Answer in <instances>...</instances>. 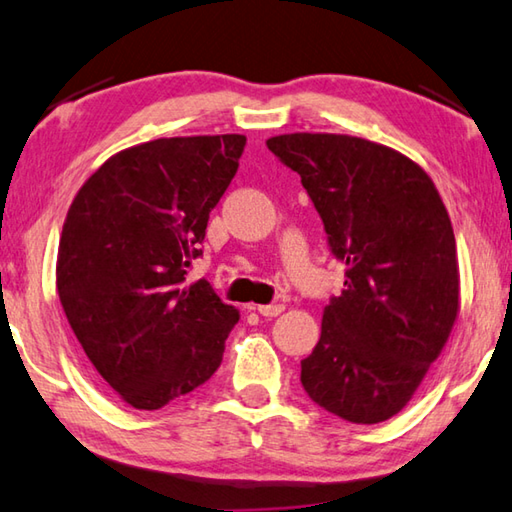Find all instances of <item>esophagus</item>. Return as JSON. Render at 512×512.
<instances>
[{
    "mask_svg": "<svg viewBox=\"0 0 512 512\" xmlns=\"http://www.w3.org/2000/svg\"><path fill=\"white\" fill-rule=\"evenodd\" d=\"M284 311V304H262L257 306V313L264 315V318H275V315H280Z\"/></svg>",
    "mask_w": 512,
    "mask_h": 512,
    "instance_id": "1",
    "label": "esophagus"
}]
</instances>
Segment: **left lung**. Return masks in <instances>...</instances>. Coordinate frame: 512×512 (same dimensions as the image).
<instances>
[{
	"mask_svg": "<svg viewBox=\"0 0 512 512\" xmlns=\"http://www.w3.org/2000/svg\"><path fill=\"white\" fill-rule=\"evenodd\" d=\"M300 174L347 266L322 333L302 360L313 403L351 423H380L410 403L459 311L457 244L434 183L407 156L345 134L266 141Z\"/></svg>",
	"mask_w": 512,
	"mask_h": 512,
	"instance_id": "obj_1",
	"label": "left lung"
}]
</instances>
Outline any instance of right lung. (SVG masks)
I'll return each instance as SVG.
<instances>
[{"label": "right lung", "instance_id": "1", "mask_svg": "<svg viewBox=\"0 0 512 512\" xmlns=\"http://www.w3.org/2000/svg\"><path fill=\"white\" fill-rule=\"evenodd\" d=\"M244 147L241 134L129 147L71 203L55 268L62 309L91 365L136 410L190 394L224 358L239 313L185 275Z\"/></svg>", "mask_w": 512, "mask_h": 512}]
</instances>
